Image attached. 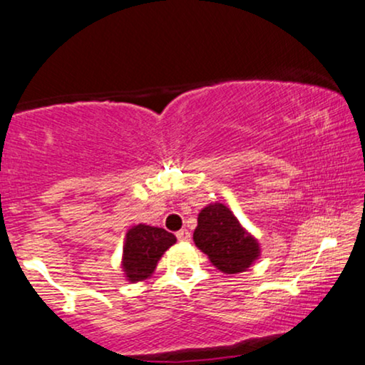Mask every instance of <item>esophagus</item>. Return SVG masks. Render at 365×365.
<instances>
[{
	"label": "esophagus",
	"mask_w": 365,
	"mask_h": 365,
	"mask_svg": "<svg viewBox=\"0 0 365 365\" xmlns=\"http://www.w3.org/2000/svg\"><path fill=\"white\" fill-rule=\"evenodd\" d=\"M176 236H178V240H179V241H189V240H191V235H189V231H187V230H181V231H178Z\"/></svg>",
	"instance_id": "1"
}]
</instances>
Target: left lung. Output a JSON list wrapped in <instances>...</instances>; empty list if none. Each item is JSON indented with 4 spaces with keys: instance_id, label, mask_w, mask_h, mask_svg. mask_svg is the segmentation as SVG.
Listing matches in <instances>:
<instances>
[{
    "instance_id": "obj_1",
    "label": "left lung",
    "mask_w": 365,
    "mask_h": 365,
    "mask_svg": "<svg viewBox=\"0 0 365 365\" xmlns=\"http://www.w3.org/2000/svg\"><path fill=\"white\" fill-rule=\"evenodd\" d=\"M192 240L207 255L212 267L228 275L246 272L262 253L258 240L223 202H211L202 207Z\"/></svg>"
}]
</instances>
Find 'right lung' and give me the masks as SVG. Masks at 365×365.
<instances>
[{
  "mask_svg": "<svg viewBox=\"0 0 365 365\" xmlns=\"http://www.w3.org/2000/svg\"><path fill=\"white\" fill-rule=\"evenodd\" d=\"M176 241V236L158 226L140 223L127 230L120 262L125 280L137 283L153 277L160 257Z\"/></svg>",
  "mask_w": 365,
  "mask_h": 365,
  "instance_id": "right-lung-1",
  "label": "right lung"
}]
</instances>
